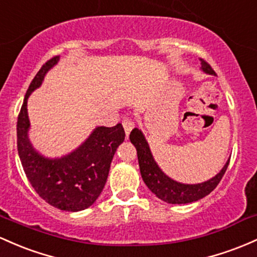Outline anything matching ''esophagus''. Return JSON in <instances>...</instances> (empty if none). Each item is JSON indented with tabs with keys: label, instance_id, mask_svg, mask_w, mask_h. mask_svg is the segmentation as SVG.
Returning <instances> with one entry per match:
<instances>
[{
	"label": "esophagus",
	"instance_id": "1",
	"mask_svg": "<svg viewBox=\"0 0 257 257\" xmlns=\"http://www.w3.org/2000/svg\"><path fill=\"white\" fill-rule=\"evenodd\" d=\"M134 120L133 119H129V118H126V119L123 120V128H124V132H125V135L128 137L129 134H131L132 129L134 128Z\"/></svg>",
	"mask_w": 257,
	"mask_h": 257
}]
</instances>
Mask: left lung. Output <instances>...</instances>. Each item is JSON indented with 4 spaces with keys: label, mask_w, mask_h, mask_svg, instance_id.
Returning <instances> with one entry per match:
<instances>
[{
    "label": "left lung",
    "mask_w": 257,
    "mask_h": 257,
    "mask_svg": "<svg viewBox=\"0 0 257 257\" xmlns=\"http://www.w3.org/2000/svg\"><path fill=\"white\" fill-rule=\"evenodd\" d=\"M200 68L206 74L216 75L213 69L204 60H201ZM129 139L137 149L140 173H142L144 183L159 199L168 202V204H190V202L197 201V200L208 195L221 182L222 177L224 176L228 165H229V159H228L223 168L215 177L206 180V182L197 183V184L179 183L166 176L159 167L156 161L154 160V156H152L150 146L146 142L145 135L143 134L140 129L134 128L129 135Z\"/></svg>",
    "instance_id": "obj_1"
}]
</instances>
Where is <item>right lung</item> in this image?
<instances>
[{
	"label": "right lung",
	"instance_id": "obj_1",
	"mask_svg": "<svg viewBox=\"0 0 257 257\" xmlns=\"http://www.w3.org/2000/svg\"><path fill=\"white\" fill-rule=\"evenodd\" d=\"M60 61H47L30 83L17 122V146L27 178L47 204L68 212L90 207L106 184L117 148L124 142L122 124L96 126L77 149L61 157H46L33 148L29 140L30 120L28 98L41 86L45 75Z\"/></svg>",
	"mask_w": 257,
	"mask_h": 257
}]
</instances>
